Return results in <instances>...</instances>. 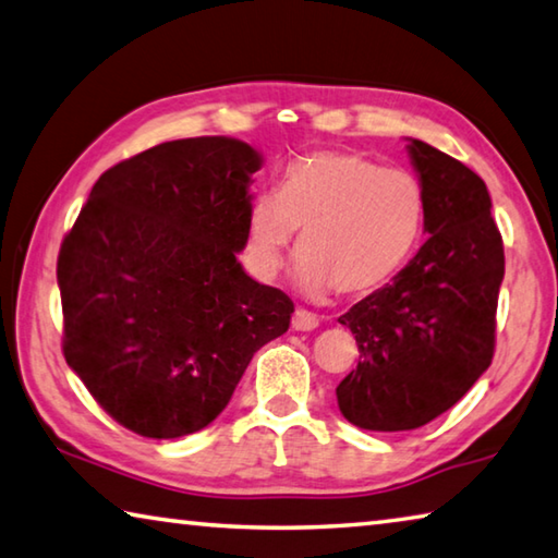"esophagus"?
<instances>
[{"mask_svg": "<svg viewBox=\"0 0 558 558\" xmlns=\"http://www.w3.org/2000/svg\"><path fill=\"white\" fill-rule=\"evenodd\" d=\"M291 326H294V330H314L318 326V318L311 311L296 308L294 316H291Z\"/></svg>", "mask_w": 558, "mask_h": 558, "instance_id": "1", "label": "esophagus"}]
</instances>
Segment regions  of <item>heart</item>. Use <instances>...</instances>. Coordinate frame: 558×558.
<instances>
[{
  "label": "heart",
  "instance_id": "1",
  "mask_svg": "<svg viewBox=\"0 0 558 558\" xmlns=\"http://www.w3.org/2000/svg\"><path fill=\"white\" fill-rule=\"evenodd\" d=\"M424 210L412 171L353 151H308L281 169L274 195L252 201L247 254L262 279H274L299 232L296 281L308 296H365L412 257Z\"/></svg>",
  "mask_w": 558,
  "mask_h": 558
}]
</instances>
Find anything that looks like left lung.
I'll return each mask as SVG.
<instances>
[{"mask_svg": "<svg viewBox=\"0 0 558 558\" xmlns=\"http://www.w3.org/2000/svg\"><path fill=\"white\" fill-rule=\"evenodd\" d=\"M409 156L424 185L426 242L412 262L338 320L357 367L336 387L350 424L409 432L448 412L493 363L502 234L481 175L432 144Z\"/></svg>", "mask_w": 558, "mask_h": 558, "instance_id": "left-lung-1", "label": "left lung"}]
</instances>
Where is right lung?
Instances as JSON below:
<instances>
[{
  "label": "right lung",
  "instance_id": "1",
  "mask_svg": "<svg viewBox=\"0 0 558 558\" xmlns=\"http://www.w3.org/2000/svg\"><path fill=\"white\" fill-rule=\"evenodd\" d=\"M259 166L228 136L156 144L97 179L63 238L65 363L134 434L201 432L287 333L294 301L238 262Z\"/></svg>",
  "mask_w": 558,
  "mask_h": 558
}]
</instances>
